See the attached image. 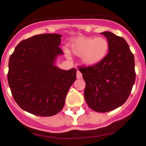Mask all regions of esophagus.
Returning a JSON list of instances; mask_svg holds the SVG:
<instances>
[{
    "instance_id": "esophagus-1",
    "label": "esophagus",
    "mask_w": 146,
    "mask_h": 146,
    "mask_svg": "<svg viewBox=\"0 0 146 146\" xmlns=\"http://www.w3.org/2000/svg\"><path fill=\"white\" fill-rule=\"evenodd\" d=\"M82 73H81V72H80V71L77 70V79H80V78H82Z\"/></svg>"
}]
</instances>
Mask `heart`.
I'll list each match as a JSON object with an SVG mask.
<instances>
[{"instance_id":"b5f03b06","label":"heart","mask_w":146,"mask_h":146,"mask_svg":"<svg viewBox=\"0 0 146 146\" xmlns=\"http://www.w3.org/2000/svg\"><path fill=\"white\" fill-rule=\"evenodd\" d=\"M70 50L79 56L82 65L94 66L101 63L109 51V43L104 37L80 36L72 40Z\"/></svg>"}]
</instances>
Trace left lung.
<instances>
[{
    "instance_id": "left-lung-1",
    "label": "left lung",
    "mask_w": 146,
    "mask_h": 146,
    "mask_svg": "<svg viewBox=\"0 0 146 146\" xmlns=\"http://www.w3.org/2000/svg\"><path fill=\"white\" fill-rule=\"evenodd\" d=\"M101 34L109 43L106 58L79 71L86 82L84 96L88 107L105 113L119 108L128 99L135 81V58L124 38L109 31Z\"/></svg>"
}]
</instances>
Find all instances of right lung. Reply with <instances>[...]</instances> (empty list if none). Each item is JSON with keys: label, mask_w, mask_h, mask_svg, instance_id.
<instances>
[{"label": "right lung", "mask_w": 146, "mask_h": 146, "mask_svg": "<svg viewBox=\"0 0 146 146\" xmlns=\"http://www.w3.org/2000/svg\"><path fill=\"white\" fill-rule=\"evenodd\" d=\"M61 35L45 33L23 40L9 61L8 82L17 104L38 116H52L63 109L66 96L76 80V69L55 65Z\"/></svg>", "instance_id": "right-lung-1"}]
</instances>
